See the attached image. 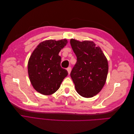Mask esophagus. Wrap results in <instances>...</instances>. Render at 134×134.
I'll list each match as a JSON object with an SVG mask.
<instances>
[{
  "mask_svg": "<svg viewBox=\"0 0 134 134\" xmlns=\"http://www.w3.org/2000/svg\"><path fill=\"white\" fill-rule=\"evenodd\" d=\"M66 70H67V71H68V74H70V72H71V68L70 67H69V68H68L66 69Z\"/></svg>",
  "mask_w": 134,
  "mask_h": 134,
  "instance_id": "obj_1",
  "label": "esophagus"
}]
</instances>
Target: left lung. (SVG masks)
Listing matches in <instances>:
<instances>
[{"instance_id": "8db88e82", "label": "left lung", "mask_w": 134, "mask_h": 134, "mask_svg": "<svg viewBox=\"0 0 134 134\" xmlns=\"http://www.w3.org/2000/svg\"><path fill=\"white\" fill-rule=\"evenodd\" d=\"M77 58L70 76L78 94L91 98L101 91L106 83L108 64L101 48L93 41L70 40Z\"/></svg>"}]
</instances>
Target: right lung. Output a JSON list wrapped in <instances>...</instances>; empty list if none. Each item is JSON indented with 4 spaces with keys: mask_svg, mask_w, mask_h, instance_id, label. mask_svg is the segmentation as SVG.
<instances>
[{
    "mask_svg": "<svg viewBox=\"0 0 134 134\" xmlns=\"http://www.w3.org/2000/svg\"><path fill=\"white\" fill-rule=\"evenodd\" d=\"M68 43L66 39L46 40L40 43L32 53L28 63V72L35 90L43 95L57 91L68 75L60 66V50Z\"/></svg>",
    "mask_w": 134,
    "mask_h": 134,
    "instance_id": "add662e5",
    "label": "right lung"
}]
</instances>
